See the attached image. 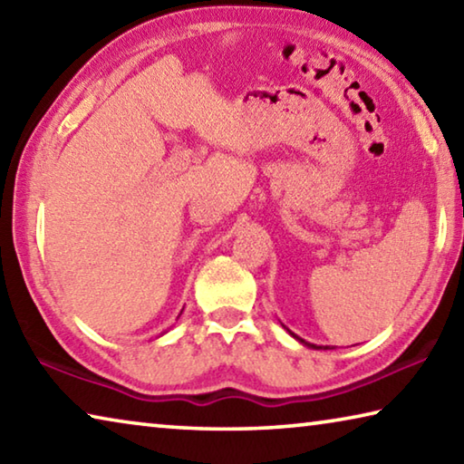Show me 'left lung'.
<instances>
[{"label": "left lung", "mask_w": 464, "mask_h": 464, "mask_svg": "<svg viewBox=\"0 0 464 464\" xmlns=\"http://www.w3.org/2000/svg\"><path fill=\"white\" fill-rule=\"evenodd\" d=\"M288 334H290V335H293V337H295V340H298V342H301L303 345H307V348H313V350H321V348H324V350H325V348H327V345H315V343H309V342H304V340H301V337H298V335H295L293 332H288Z\"/></svg>", "instance_id": "1"}]
</instances>
